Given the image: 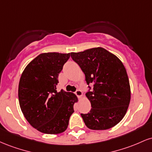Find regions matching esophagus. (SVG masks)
Segmentation results:
<instances>
[{
	"mask_svg": "<svg viewBox=\"0 0 152 152\" xmlns=\"http://www.w3.org/2000/svg\"><path fill=\"white\" fill-rule=\"evenodd\" d=\"M75 94H76V96L78 97V98H81L82 96H83V93H82V91L81 90L78 89L76 91V92H75Z\"/></svg>",
	"mask_w": 152,
	"mask_h": 152,
	"instance_id": "obj_1",
	"label": "esophagus"
}]
</instances>
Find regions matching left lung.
I'll list each match as a JSON object with an SVG mask.
<instances>
[{
  "label": "left lung",
  "mask_w": 152,
  "mask_h": 152,
  "mask_svg": "<svg viewBox=\"0 0 152 152\" xmlns=\"http://www.w3.org/2000/svg\"><path fill=\"white\" fill-rule=\"evenodd\" d=\"M93 89L86 94L91 109L81 114L86 126L92 130H106L116 126L126 114L131 99L129 81L124 66L114 54L102 47L71 53Z\"/></svg>",
  "instance_id": "1"
}]
</instances>
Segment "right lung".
<instances>
[{"mask_svg": "<svg viewBox=\"0 0 152 152\" xmlns=\"http://www.w3.org/2000/svg\"><path fill=\"white\" fill-rule=\"evenodd\" d=\"M71 53L38 55L23 71L18 85L20 109L28 123L44 134L66 130L78 98L71 92H58V74Z\"/></svg>", "mask_w": 152, "mask_h": 152, "instance_id": "1", "label": "right lung"}]
</instances>
